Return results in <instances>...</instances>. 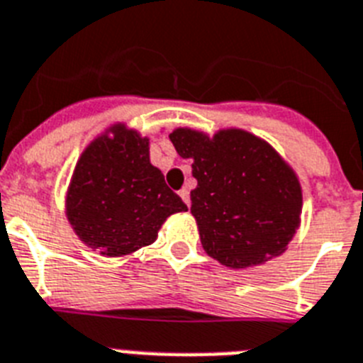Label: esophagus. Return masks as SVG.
<instances>
[{
	"label": "esophagus",
	"mask_w": 363,
	"mask_h": 363,
	"mask_svg": "<svg viewBox=\"0 0 363 363\" xmlns=\"http://www.w3.org/2000/svg\"><path fill=\"white\" fill-rule=\"evenodd\" d=\"M179 196H181V199L186 203V206H190V190H188V188H182V190L179 191Z\"/></svg>",
	"instance_id": "1"
}]
</instances>
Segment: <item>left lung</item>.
Returning <instances> with one entry per match:
<instances>
[{
    "label": "left lung",
    "instance_id": "obj_1",
    "mask_svg": "<svg viewBox=\"0 0 363 363\" xmlns=\"http://www.w3.org/2000/svg\"><path fill=\"white\" fill-rule=\"evenodd\" d=\"M191 158V216L206 255L233 269L280 257L299 227L303 194L297 175L267 142L240 129L214 138L191 129L169 135Z\"/></svg>",
    "mask_w": 363,
    "mask_h": 363
}]
</instances>
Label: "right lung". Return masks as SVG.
I'll list each match as a JSON object with an SVG mask.
<instances>
[{
  "mask_svg": "<svg viewBox=\"0 0 363 363\" xmlns=\"http://www.w3.org/2000/svg\"><path fill=\"white\" fill-rule=\"evenodd\" d=\"M186 210L149 162V140L121 123L84 149L66 196L75 234L103 257L151 245L166 218Z\"/></svg>",
  "mask_w": 363,
  "mask_h": 363,
  "instance_id": "obj_1",
  "label": "right lung"
}]
</instances>
